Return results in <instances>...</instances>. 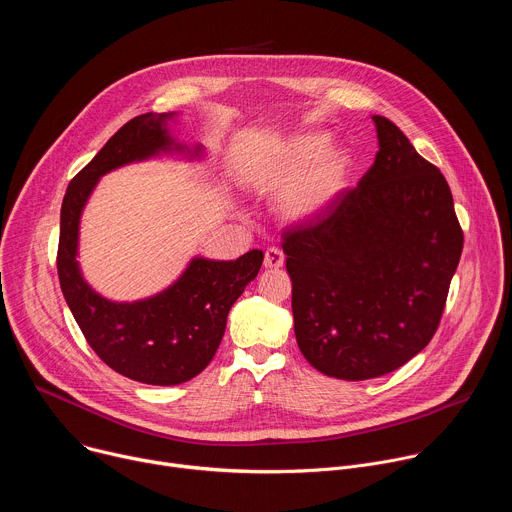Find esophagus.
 Wrapping results in <instances>:
<instances>
[{
	"instance_id": "esophagus-1",
	"label": "esophagus",
	"mask_w": 512,
	"mask_h": 512,
	"mask_svg": "<svg viewBox=\"0 0 512 512\" xmlns=\"http://www.w3.org/2000/svg\"><path fill=\"white\" fill-rule=\"evenodd\" d=\"M283 263H285V255H283L281 249L269 247V249L265 251V261H263V265H265L267 269H279V267H283Z\"/></svg>"
}]
</instances>
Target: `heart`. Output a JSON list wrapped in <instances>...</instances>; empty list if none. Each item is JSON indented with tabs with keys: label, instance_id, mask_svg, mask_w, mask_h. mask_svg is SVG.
Segmentation results:
<instances>
[{
	"label": "heart",
	"instance_id": "b5f03b06",
	"mask_svg": "<svg viewBox=\"0 0 512 512\" xmlns=\"http://www.w3.org/2000/svg\"><path fill=\"white\" fill-rule=\"evenodd\" d=\"M324 131H306L291 137L255 174L263 192H283V210L294 221L322 212L344 188L348 156L332 148Z\"/></svg>",
	"mask_w": 512,
	"mask_h": 512
}]
</instances>
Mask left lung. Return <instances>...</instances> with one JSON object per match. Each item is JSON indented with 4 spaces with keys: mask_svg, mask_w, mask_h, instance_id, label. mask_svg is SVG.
Here are the masks:
<instances>
[{
    "mask_svg": "<svg viewBox=\"0 0 512 512\" xmlns=\"http://www.w3.org/2000/svg\"><path fill=\"white\" fill-rule=\"evenodd\" d=\"M373 119L375 164L281 243L298 346L342 381L383 377L429 344L464 247L444 174Z\"/></svg>",
    "mask_w": 512,
    "mask_h": 512,
    "instance_id": "1",
    "label": "left lung"
}]
</instances>
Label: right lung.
I'll return each mask as SVG.
<instances>
[{
    "instance_id": "1",
    "label": "right lung",
    "mask_w": 512,
    "mask_h": 512,
    "mask_svg": "<svg viewBox=\"0 0 512 512\" xmlns=\"http://www.w3.org/2000/svg\"><path fill=\"white\" fill-rule=\"evenodd\" d=\"M162 119L158 113L133 117L70 180L60 208L56 269L72 316L107 367L145 385H180L208 367L231 306L261 269L263 251L253 249L237 261L194 259L164 294L135 304L97 296L77 265L79 218L91 190L109 170L168 150L172 139Z\"/></svg>"
}]
</instances>
